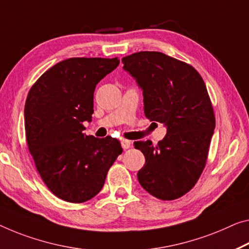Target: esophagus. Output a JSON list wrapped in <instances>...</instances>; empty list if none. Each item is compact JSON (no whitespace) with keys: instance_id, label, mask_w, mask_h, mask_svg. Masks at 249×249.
I'll use <instances>...</instances> for the list:
<instances>
[{"instance_id":"1","label":"esophagus","mask_w":249,"mask_h":249,"mask_svg":"<svg viewBox=\"0 0 249 249\" xmlns=\"http://www.w3.org/2000/svg\"><path fill=\"white\" fill-rule=\"evenodd\" d=\"M121 146H122V148L124 149H129L130 147H131V141L130 140H122L121 141Z\"/></svg>"}]
</instances>
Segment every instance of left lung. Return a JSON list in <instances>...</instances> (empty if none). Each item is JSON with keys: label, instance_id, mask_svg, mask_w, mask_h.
<instances>
[{"label": "left lung", "instance_id": "8db88e82", "mask_svg": "<svg viewBox=\"0 0 249 249\" xmlns=\"http://www.w3.org/2000/svg\"><path fill=\"white\" fill-rule=\"evenodd\" d=\"M122 63L142 89L146 117L167 125L157 146L133 143L146 158L138 180L158 199H177L194 188L207 162L216 124L207 88L193 66L161 52L132 53Z\"/></svg>", "mask_w": 249, "mask_h": 249}]
</instances>
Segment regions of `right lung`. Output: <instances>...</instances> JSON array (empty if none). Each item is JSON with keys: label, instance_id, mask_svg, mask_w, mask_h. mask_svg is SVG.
Listing matches in <instances>:
<instances>
[{"label": "right lung", "instance_id": "add662e5", "mask_svg": "<svg viewBox=\"0 0 249 249\" xmlns=\"http://www.w3.org/2000/svg\"><path fill=\"white\" fill-rule=\"evenodd\" d=\"M118 58H70L45 71L29 91L25 137L36 170L53 195L81 204L100 193L107 174L121 155L119 140L87 136L93 93L113 71Z\"/></svg>", "mask_w": 249, "mask_h": 249}]
</instances>
